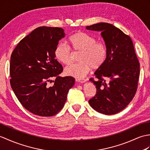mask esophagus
Here are the masks:
<instances>
[{
	"label": "esophagus",
	"mask_w": 150,
	"mask_h": 150,
	"mask_svg": "<svg viewBox=\"0 0 150 150\" xmlns=\"http://www.w3.org/2000/svg\"><path fill=\"white\" fill-rule=\"evenodd\" d=\"M87 80L86 79H76V82H79L80 83H84L86 82Z\"/></svg>",
	"instance_id": "1"
}]
</instances>
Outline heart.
<instances>
[{
  "label": "heart",
  "mask_w": 150,
  "mask_h": 150,
  "mask_svg": "<svg viewBox=\"0 0 150 150\" xmlns=\"http://www.w3.org/2000/svg\"><path fill=\"white\" fill-rule=\"evenodd\" d=\"M68 42L74 51H81L78 63L66 68V75L75 78H82L88 74L90 69H98L105 62L107 48L105 45L96 42L94 38L82 32L76 33L69 37ZM55 59L61 63L68 65L72 61V52L64 43H59L54 50Z\"/></svg>",
  "instance_id": "obj_1"
}]
</instances>
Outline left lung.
<instances>
[{"label":"left lung","mask_w":150,"mask_h":150,"mask_svg":"<svg viewBox=\"0 0 150 150\" xmlns=\"http://www.w3.org/2000/svg\"><path fill=\"white\" fill-rule=\"evenodd\" d=\"M86 29L100 31L107 48L105 61L95 71L96 93L89 103L97 112L112 115L124 109L137 91L140 64L130 36L107 23L87 26Z\"/></svg>","instance_id":"8db88e82"}]
</instances>
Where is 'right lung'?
Here are the masks:
<instances>
[{
    "label": "right lung",
    "mask_w": 150,
    "mask_h": 150,
    "mask_svg": "<svg viewBox=\"0 0 150 150\" xmlns=\"http://www.w3.org/2000/svg\"><path fill=\"white\" fill-rule=\"evenodd\" d=\"M65 36L60 27H40L21 40L10 61V83L17 98L31 113L43 117L54 116L63 107L72 76L61 77L62 65L54 50ZM55 78L53 85L48 83Z\"/></svg>",
    "instance_id": "add662e5"
}]
</instances>
